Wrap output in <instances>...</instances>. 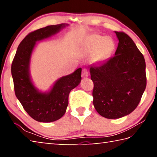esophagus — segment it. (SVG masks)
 I'll list each match as a JSON object with an SVG mask.
<instances>
[{"label":"esophagus","instance_id":"34e87169","mask_svg":"<svg viewBox=\"0 0 157 157\" xmlns=\"http://www.w3.org/2000/svg\"><path fill=\"white\" fill-rule=\"evenodd\" d=\"M88 76H89V73H88V71H87V69L86 68L82 69V78H86V77Z\"/></svg>","mask_w":157,"mask_h":157}]
</instances>
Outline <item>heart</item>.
Wrapping results in <instances>:
<instances>
[{"label": "heart", "instance_id": "b5f03b06", "mask_svg": "<svg viewBox=\"0 0 157 157\" xmlns=\"http://www.w3.org/2000/svg\"><path fill=\"white\" fill-rule=\"evenodd\" d=\"M114 48V43L109 37H105L100 34H92L89 36L86 45V50L89 53H95L98 59L107 58Z\"/></svg>", "mask_w": 157, "mask_h": 157}]
</instances>
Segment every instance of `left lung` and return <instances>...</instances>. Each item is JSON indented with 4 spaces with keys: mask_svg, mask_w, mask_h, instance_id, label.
<instances>
[{
    "mask_svg": "<svg viewBox=\"0 0 157 157\" xmlns=\"http://www.w3.org/2000/svg\"><path fill=\"white\" fill-rule=\"evenodd\" d=\"M115 33L119 41L115 56L90 68L94 107L100 116L109 119L132 113L147 84L143 54L127 34Z\"/></svg>",
    "mask_w": 157,
    "mask_h": 157,
    "instance_id": "left-lung-1",
    "label": "left lung"
}]
</instances>
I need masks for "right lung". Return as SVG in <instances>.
Here are the masks:
<instances>
[{
	"label": "right lung",
	"mask_w": 157,
	"mask_h": 157,
	"mask_svg": "<svg viewBox=\"0 0 157 157\" xmlns=\"http://www.w3.org/2000/svg\"><path fill=\"white\" fill-rule=\"evenodd\" d=\"M67 24L48 25L29 33L16 52L12 63L15 95L29 116L41 123H50L64 115L71 91L81 82L82 68L55 82L49 92L42 93L34 86L30 75V62L36 42L54 35Z\"/></svg>",
	"instance_id": "obj_1"
}]
</instances>
